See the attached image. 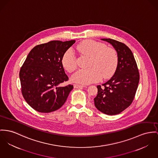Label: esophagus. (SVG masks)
<instances>
[{"mask_svg":"<svg viewBox=\"0 0 158 158\" xmlns=\"http://www.w3.org/2000/svg\"><path fill=\"white\" fill-rule=\"evenodd\" d=\"M74 87L75 88H81L85 87V86H84V85H78V84H74Z\"/></svg>","mask_w":158,"mask_h":158,"instance_id":"esophagus-1","label":"esophagus"}]
</instances>
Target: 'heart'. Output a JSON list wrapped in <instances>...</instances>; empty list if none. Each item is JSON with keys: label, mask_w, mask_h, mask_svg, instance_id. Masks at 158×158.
Returning <instances> with one entry per match:
<instances>
[{"label": "heart", "mask_w": 158, "mask_h": 158, "mask_svg": "<svg viewBox=\"0 0 158 158\" xmlns=\"http://www.w3.org/2000/svg\"><path fill=\"white\" fill-rule=\"evenodd\" d=\"M82 55L89 57L87 69L81 70L73 75V81L83 84L96 82L109 78L115 73L118 63L117 52L114 49L106 48L102 43L94 40H85L76 46ZM62 64L69 72L73 73L77 68L76 56L72 50H67L63 55Z\"/></svg>", "instance_id": "heart-1"}]
</instances>
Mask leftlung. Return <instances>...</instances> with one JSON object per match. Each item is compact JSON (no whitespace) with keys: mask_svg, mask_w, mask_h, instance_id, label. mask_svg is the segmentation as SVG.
<instances>
[{"mask_svg":"<svg viewBox=\"0 0 158 158\" xmlns=\"http://www.w3.org/2000/svg\"><path fill=\"white\" fill-rule=\"evenodd\" d=\"M116 50L118 63L114 76L108 82L97 85L94 98L98 110L113 115L128 108L134 100L139 81V73L134 55L126 44L110 38H103Z\"/></svg>","mask_w":158,"mask_h":158,"instance_id":"8db88e82","label":"left lung"}]
</instances>
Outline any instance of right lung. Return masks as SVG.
<instances>
[{
  "instance_id": "obj_1",
  "label": "right lung",
  "mask_w": 158,
  "mask_h": 158,
  "mask_svg": "<svg viewBox=\"0 0 158 158\" xmlns=\"http://www.w3.org/2000/svg\"><path fill=\"white\" fill-rule=\"evenodd\" d=\"M75 40H54L37 45L31 50L19 76L22 93L32 108L42 113L60 109L65 102L73 85L61 86L69 80L62 59Z\"/></svg>"
}]
</instances>
